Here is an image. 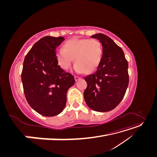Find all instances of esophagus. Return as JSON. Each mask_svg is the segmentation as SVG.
Listing matches in <instances>:
<instances>
[{"label":"esophagus","instance_id":"esophagus-1","mask_svg":"<svg viewBox=\"0 0 157 157\" xmlns=\"http://www.w3.org/2000/svg\"><path fill=\"white\" fill-rule=\"evenodd\" d=\"M80 78H81L80 77H78V76H75V81H77Z\"/></svg>","mask_w":157,"mask_h":157}]
</instances>
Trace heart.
<instances>
[{"mask_svg": "<svg viewBox=\"0 0 157 157\" xmlns=\"http://www.w3.org/2000/svg\"><path fill=\"white\" fill-rule=\"evenodd\" d=\"M56 56L59 65L67 70L74 59L75 70L90 73L96 69L102 58V47L96 39L77 38L65 42L63 48L58 49Z\"/></svg>", "mask_w": 157, "mask_h": 157, "instance_id": "b5f03b06", "label": "heart"}]
</instances>
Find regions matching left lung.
<instances>
[{
    "label": "left lung",
    "instance_id": "obj_1",
    "mask_svg": "<svg viewBox=\"0 0 157 157\" xmlns=\"http://www.w3.org/2000/svg\"><path fill=\"white\" fill-rule=\"evenodd\" d=\"M91 37L100 41L103 54L96 72L84 78L87 88L84 98L92 110L107 112L115 109L124 96L129 83L128 63L124 52L111 38L102 33Z\"/></svg>",
    "mask_w": 157,
    "mask_h": 157
}]
</instances>
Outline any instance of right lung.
Returning <instances> with one entry per match:
<instances>
[{"label": "right lung", "mask_w": 157, "mask_h": 157, "mask_svg": "<svg viewBox=\"0 0 157 157\" xmlns=\"http://www.w3.org/2000/svg\"><path fill=\"white\" fill-rule=\"evenodd\" d=\"M64 40L63 36L42 38L23 61L21 81L27 101L45 117L62 112L67 90L75 83L73 75L61 69L56 59V49Z\"/></svg>", "instance_id": "1"}]
</instances>
